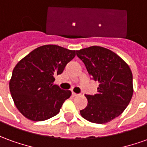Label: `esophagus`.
Segmentation results:
<instances>
[{
    "mask_svg": "<svg viewBox=\"0 0 147 147\" xmlns=\"http://www.w3.org/2000/svg\"><path fill=\"white\" fill-rule=\"evenodd\" d=\"M72 95L76 97V96H79L80 95H79V94H76V93H75V92H72Z\"/></svg>",
    "mask_w": 147,
    "mask_h": 147,
    "instance_id": "1",
    "label": "esophagus"
}]
</instances>
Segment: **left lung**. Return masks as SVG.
I'll list each match as a JSON object with an SVG mask.
<instances>
[{
    "label": "left lung",
    "instance_id": "8db88e82",
    "mask_svg": "<svg viewBox=\"0 0 147 147\" xmlns=\"http://www.w3.org/2000/svg\"><path fill=\"white\" fill-rule=\"evenodd\" d=\"M76 55L98 87L95 95H86L88 105L81 116L94 123H107L123 112L133 95V76L123 59L100 46L77 50Z\"/></svg>",
    "mask_w": 147,
    "mask_h": 147
}]
</instances>
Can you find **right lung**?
Returning a JSON list of instances; mask_svg holds the SVG:
<instances>
[{"label": "right lung", "mask_w": 147, "mask_h": 147, "mask_svg": "<svg viewBox=\"0 0 147 147\" xmlns=\"http://www.w3.org/2000/svg\"><path fill=\"white\" fill-rule=\"evenodd\" d=\"M76 56V50L47 45L34 49L14 67L9 90L16 108L32 121H44L56 115L71 95L53 84Z\"/></svg>", "instance_id": "add662e5"}]
</instances>
